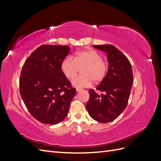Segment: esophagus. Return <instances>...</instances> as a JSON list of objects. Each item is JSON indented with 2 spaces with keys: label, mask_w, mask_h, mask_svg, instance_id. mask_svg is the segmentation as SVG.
I'll list each match as a JSON object with an SVG mask.
<instances>
[{
  "label": "esophagus",
  "mask_w": 161,
  "mask_h": 161,
  "mask_svg": "<svg viewBox=\"0 0 161 161\" xmlns=\"http://www.w3.org/2000/svg\"><path fill=\"white\" fill-rule=\"evenodd\" d=\"M76 92H80V91H82V89H79V88H76Z\"/></svg>",
  "instance_id": "obj_1"
}]
</instances>
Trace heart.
Instances as JSON below:
<instances>
[{
	"label": "heart",
	"mask_w": 161,
	"mask_h": 161,
	"mask_svg": "<svg viewBox=\"0 0 161 161\" xmlns=\"http://www.w3.org/2000/svg\"><path fill=\"white\" fill-rule=\"evenodd\" d=\"M80 68L82 69L83 75L72 79V84L78 88H84L90 86L92 81L99 83L103 80L108 65L102 60L100 53L94 50L76 52L72 58H65L60 64L61 71L68 79H73Z\"/></svg>",
	"instance_id": "obj_1"
}]
</instances>
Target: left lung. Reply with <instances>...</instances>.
Instances as JSON below:
<instances>
[{"label": "left lung", "instance_id": "1", "mask_svg": "<svg viewBox=\"0 0 161 161\" xmlns=\"http://www.w3.org/2000/svg\"><path fill=\"white\" fill-rule=\"evenodd\" d=\"M92 47L107 53L109 68L104 79L96 88L105 94L99 95L90 89L86 108L92 119L108 123L118 118L127 106L134 80L132 69L128 58L113 45Z\"/></svg>", "mask_w": 161, "mask_h": 161}]
</instances>
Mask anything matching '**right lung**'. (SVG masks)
<instances>
[{"mask_svg": "<svg viewBox=\"0 0 161 161\" xmlns=\"http://www.w3.org/2000/svg\"><path fill=\"white\" fill-rule=\"evenodd\" d=\"M70 50L66 46H41L22 69L21 96L30 114L43 124L56 125L64 120L76 94V89L60 69Z\"/></svg>", "mask_w": 161, "mask_h": 161, "instance_id": "1", "label": "right lung"}]
</instances>
